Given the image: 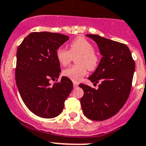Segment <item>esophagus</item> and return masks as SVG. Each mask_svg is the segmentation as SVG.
<instances>
[{"label":"esophagus","instance_id":"1","mask_svg":"<svg viewBox=\"0 0 146 146\" xmlns=\"http://www.w3.org/2000/svg\"><path fill=\"white\" fill-rule=\"evenodd\" d=\"M78 85V83L76 82V81H73V86H74V87H77Z\"/></svg>","mask_w":146,"mask_h":146}]
</instances>
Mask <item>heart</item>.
<instances>
[{"mask_svg": "<svg viewBox=\"0 0 146 146\" xmlns=\"http://www.w3.org/2000/svg\"><path fill=\"white\" fill-rule=\"evenodd\" d=\"M73 65L63 70L62 74L73 81H78L87 73V70H94L98 65L99 57L94 51V46L90 41L79 36L70 42L69 50L60 47L56 51V57L62 66H66L77 57Z\"/></svg>", "mask_w": 146, "mask_h": 146, "instance_id": "heart-1", "label": "heart"}]
</instances>
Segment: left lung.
Listing matches in <instances>:
<instances>
[{"label":"left lung","mask_w":146,"mask_h":146,"mask_svg":"<svg viewBox=\"0 0 146 146\" xmlns=\"http://www.w3.org/2000/svg\"><path fill=\"white\" fill-rule=\"evenodd\" d=\"M97 43L102 57L89 79L94 84L100 83L98 89L80 84L84 90L81 105L84 114L89 119L103 121L113 116L129 98L132 88L135 63L126 44L87 34Z\"/></svg>","instance_id":"obj_1"}]
</instances>
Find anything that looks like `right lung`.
Wrapping results in <instances>:
<instances>
[{
    "mask_svg": "<svg viewBox=\"0 0 146 146\" xmlns=\"http://www.w3.org/2000/svg\"><path fill=\"white\" fill-rule=\"evenodd\" d=\"M68 39L60 33L33 32L17 48L15 78L18 90L29 110L41 118L50 119L61 113L73 89L71 80L66 76L52 85L49 82L59 78L61 69L56 51Z\"/></svg>",
    "mask_w": 146,
    "mask_h": 146,
    "instance_id": "right-lung-1",
    "label": "right lung"
}]
</instances>
